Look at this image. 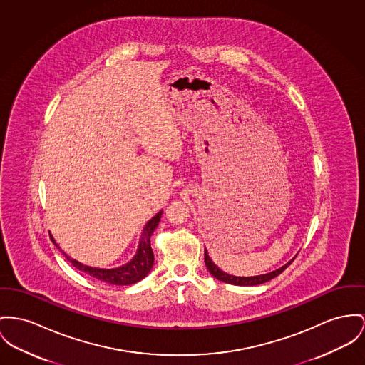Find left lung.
<instances>
[{
    "label": "left lung",
    "mask_w": 365,
    "mask_h": 365,
    "mask_svg": "<svg viewBox=\"0 0 365 365\" xmlns=\"http://www.w3.org/2000/svg\"><path fill=\"white\" fill-rule=\"evenodd\" d=\"M293 260H294V257L292 259L289 263H287L285 266H282V267L278 268V269H275V271H271V272H268V274H263V275H256V277H235V275H230V274L221 271V269L212 262V259L209 257L207 250L205 249V264H206V267L209 269V272H210L215 278H217L219 281L231 284V285H240V287H253V285L264 284V282H267L269 279L275 278L277 275H279L288 266H291V263Z\"/></svg>",
    "instance_id": "left-lung-1"
}]
</instances>
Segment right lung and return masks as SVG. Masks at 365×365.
I'll return each instance as SVG.
<instances>
[{
  "mask_svg": "<svg viewBox=\"0 0 365 365\" xmlns=\"http://www.w3.org/2000/svg\"><path fill=\"white\" fill-rule=\"evenodd\" d=\"M160 217H162V210L155 217H152L146 222V225L143 230V234H141L137 255L133 257L131 262H128L122 267L112 268V269L88 267V266H84V264L76 262L74 259H71L66 253H65V256L73 264V267L94 277L98 281L112 284V285H133V284L144 279L153 266V252L150 247V235L156 230ZM49 237H51L52 242L55 243L52 235H49Z\"/></svg>",
  "mask_w": 365,
  "mask_h": 365,
  "instance_id": "add662e5",
  "label": "right lung"
}]
</instances>
